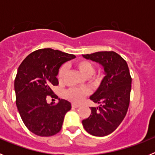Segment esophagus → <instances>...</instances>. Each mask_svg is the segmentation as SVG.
I'll use <instances>...</instances> for the list:
<instances>
[{
  "label": "esophagus",
  "instance_id": "obj_1",
  "mask_svg": "<svg viewBox=\"0 0 155 155\" xmlns=\"http://www.w3.org/2000/svg\"><path fill=\"white\" fill-rule=\"evenodd\" d=\"M72 105V107L76 108V109H77V108L80 107V105H78V104H75V103H72V105Z\"/></svg>",
  "mask_w": 155,
  "mask_h": 155
}]
</instances>
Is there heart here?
I'll use <instances>...</instances> for the list:
<instances>
[{
    "label": "heart",
    "mask_w": 155,
    "mask_h": 155,
    "mask_svg": "<svg viewBox=\"0 0 155 155\" xmlns=\"http://www.w3.org/2000/svg\"><path fill=\"white\" fill-rule=\"evenodd\" d=\"M75 68L78 70V71L84 77L88 78L91 77L94 74V68L93 64L91 62L84 60L77 61L75 63ZM66 72H67V68L65 66H62L59 69L58 74H57V78L59 81L61 82L64 80L65 77ZM89 91L86 88H71L66 92V96L69 98L70 100L75 102H79L83 100V98L88 94Z\"/></svg>",
    "instance_id": "b5f03b06"
}]
</instances>
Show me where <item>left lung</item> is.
<instances>
[{
    "label": "left lung",
    "mask_w": 155,
    "mask_h": 155,
    "mask_svg": "<svg viewBox=\"0 0 155 155\" xmlns=\"http://www.w3.org/2000/svg\"><path fill=\"white\" fill-rule=\"evenodd\" d=\"M82 56L101 64L105 74L97 91L90 97L100 105L91 107V115L82 120V124L93 136H106L120 126L128 110L132 82L128 65L121 56L113 51Z\"/></svg>",
    "instance_id": "8db88e82"
}]
</instances>
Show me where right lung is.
<instances>
[{
  "mask_svg": "<svg viewBox=\"0 0 155 155\" xmlns=\"http://www.w3.org/2000/svg\"><path fill=\"white\" fill-rule=\"evenodd\" d=\"M74 58L73 54L46 48L30 53L19 66L15 80L16 105L25 127L35 135L53 136L61 130L71 103L59 98L57 105L48 104L46 97H53L51 87L58 85L61 66Z\"/></svg>",
  "mask_w": 155,
  "mask_h": 155,
  "instance_id": "1",
  "label": "right lung"
}]
</instances>
